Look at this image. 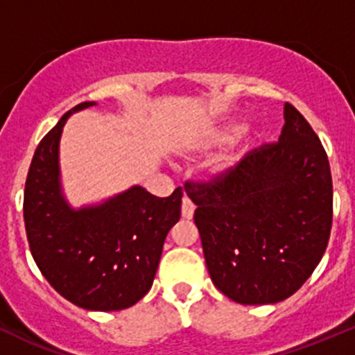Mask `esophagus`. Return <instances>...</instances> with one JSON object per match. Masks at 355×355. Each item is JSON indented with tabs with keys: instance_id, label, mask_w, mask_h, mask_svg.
<instances>
[{
	"instance_id": "esophagus-1",
	"label": "esophagus",
	"mask_w": 355,
	"mask_h": 355,
	"mask_svg": "<svg viewBox=\"0 0 355 355\" xmlns=\"http://www.w3.org/2000/svg\"><path fill=\"white\" fill-rule=\"evenodd\" d=\"M181 214L184 218H193V215H195V205L191 203V200L189 198H182Z\"/></svg>"
}]
</instances>
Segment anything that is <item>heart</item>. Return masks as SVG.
<instances>
[{
  "label": "heart",
  "instance_id": "1",
  "mask_svg": "<svg viewBox=\"0 0 355 355\" xmlns=\"http://www.w3.org/2000/svg\"><path fill=\"white\" fill-rule=\"evenodd\" d=\"M237 130H239V126L234 123H229V124H224L222 128H218L217 131H215V135L211 137L210 140V145H217V144H225V141H229L234 135L237 133ZM237 162V153H225V155H222L220 159H217V162L211 166L210 169V176L215 178V179H220L224 176H227L229 173H231V169L234 166H236Z\"/></svg>",
  "mask_w": 355,
  "mask_h": 355
}]
</instances>
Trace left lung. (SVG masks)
Returning a JSON list of instances; mask_svg holds the SVG:
<instances>
[{"instance_id": "obj_1", "label": "left lung", "mask_w": 355, "mask_h": 355, "mask_svg": "<svg viewBox=\"0 0 355 355\" xmlns=\"http://www.w3.org/2000/svg\"><path fill=\"white\" fill-rule=\"evenodd\" d=\"M279 141L227 176L186 182L208 273L239 304H275L309 279L328 246L334 188L327 152L304 116L284 105Z\"/></svg>"}]
</instances>
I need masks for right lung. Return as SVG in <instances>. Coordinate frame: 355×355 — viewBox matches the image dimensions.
Instances as JSON below:
<instances>
[{"label":"right lung","mask_w":355,"mask_h":355,"mask_svg":"<svg viewBox=\"0 0 355 355\" xmlns=\"http://www.w3.org/2000/svg\"><path fill=\"white\" fill-rule=\"evenodd\" d=\"M69 109L37 145L25 181L24 220L31 253L58 294L90 311L137 304L153 284L167 232L181 217L182 188L167 198L141 186L98 205L69 207L61 189L60 140Z\"/></svg>","instance_id":"right-lung-1"}]
</instances>
